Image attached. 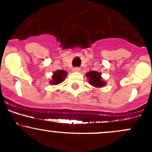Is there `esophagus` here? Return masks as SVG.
<instances>
[{
    "instance_id": "1",
    "label": "esophagus",
    "mask_w": 152,
    "mask_h": 152,
    "mask_svg": "<svg viewBox=\"0 0 152 152\" xmlns=\"http://www.w3.org/2000/svg\"><path fill=\"white\" fill-rule=\"evenodd\" d=\"M80 67H73V70L74 72H79L80 71Z\"/></svg>"
}]
</instances>
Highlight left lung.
<instances>
[{
    "mask_svg": "<svg viewBox=\"0 0 152 152\" xmlns=\"http://www.w3.org/2000/svg\"><path fill=\"white\" fill-rule=\"evenodd\" d=\"M86 76L89 78V83L91 85L97 87H102L104 86L105 83L102 81L100 73L93 70L88 72Z\"/></svg>",
    "mask_w": 152,
    "mask_h": 152,
    "instance_id": "left-lung-1",
    "label": "left lung"
}]
</instances>
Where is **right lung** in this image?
I'll return each instance as SVG.
<instances>
[{
	"label": "right lung",
	"instance_id": "add662e5",
	"mask_svg": "<svg viewBox=\"0 0 152 152\" xmlns=\"http://www.w3.org/2000/svg\"><path fill=\"white\" fill-rule=\"evenodd\" d=\"M67 72L64 70H58L53 73L52 76V81H50V84L52 85H59L61 82H63L64 79L66 77Z\"/></svg>",
	"mask_w": 152,
	"mask_h": 152
}]
</instances>
